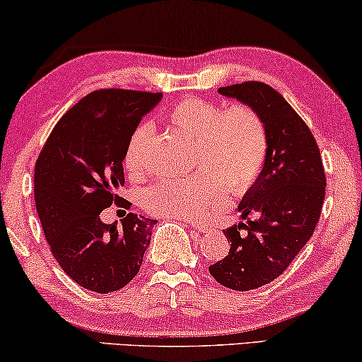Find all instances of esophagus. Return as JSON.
Wrapping results in <instances>:
<instances>
[{
  "label": "esophagus",
  "mask_w": 362,
  "mask_h": 362,
  "mask_svg": "<svg viewBox=\"0 0 362 362\" xmlns=\"http://www.w3.org/2000/svg\"><path fill=\"white\" fill-rule=\"evenodd\" d=\"M187 226H191L192 229H196V230H202V232H206L207 229H209V226L206 224V222H197V221H185Z\"/></svg>",
  "instance_id": "obj_1"
}]
</instances>
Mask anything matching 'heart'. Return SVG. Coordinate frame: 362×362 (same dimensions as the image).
<instances>
[{
	"instance_id": "1",
	"label": "heart",
	"mask_w": 362,
	"mask_h": 362,
	"mask_svg": "<svg viewBox=\"0 0 362 362\" xmlns=\"http://www.w3.org/2000/svg\"><path fill=\"white\" fill-rule=\"evenodd\" d=\"M170 132L191 140L189 168L181 180H166L141 196L146 212L171 219H206L227 206V192H249L264 171L269 135L262 117L249 105L224 108L197 97H185L165 117ZM150 127H136L128 138L123 166L132 177L146 173Z\"/></svg>"
}]
</instances>
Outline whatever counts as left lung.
Instances as JSON below:
<instances>
[{"instance_id":"obj_1","label":"left lung","mask_w":362,"mask_h":362,"mask_svg":"<svg viewBox=\"0 0 362 362\" xmlns=\"http://www.w3.org/2000/svg\"><path fill=\"white\" fill-rule=\"evenodd\" d=\"M219 92L254 108L269 135L264 171L239 204L242 219H255L226 229L229 254L209 265L217 284L247 291L284 274L313 235L326 175L313 133L275 88L249 81Z\"/></svg>"}]
</instances>
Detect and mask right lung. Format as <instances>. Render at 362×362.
Masks as SVG:
<instances>
[{
  "instance_id": "right-lung-1",
  "label": "right lung",
  "mask_w": 362,
  "mask_h": 362,
  "mask_svg": "<svg viewBox=\"0 0 362 362\" xmlns=\"http://www.w3.org/2000/svg\"><path fill=\"white\" fill-rule=\"evenodd\" d=\"M161 93L100 88L77 102L52 128L34 170V201L54 259L83 288L110 293L140 270L155 219L128 212L122 226L105 224L125 185L123 155L141 117Z\"/></svg>"
}]
</instances>
